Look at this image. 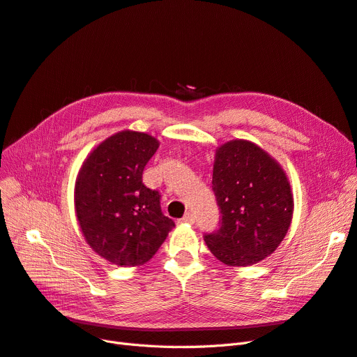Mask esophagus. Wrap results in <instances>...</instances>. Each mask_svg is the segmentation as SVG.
I'll return each mask as SVG.
<instances>
[{"mask_svg": "<svg viewBox=\"0 0 357 357\" xmlns=\"http://www.w3.org/2000/svg\"><path fill=\"white\" fill-rule=\"evenodd\" d=\"M181 222H183V223H194V222H195V218H194L192 213H187L185 216H183V218L181 219Z\"/></svg>", "mask_w": 357, "mask_h": 357, "instance_id": "34e87169", "label": "esophagus"}]
</instances>
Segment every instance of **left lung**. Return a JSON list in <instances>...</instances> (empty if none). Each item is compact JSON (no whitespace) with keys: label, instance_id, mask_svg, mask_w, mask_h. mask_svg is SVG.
Masks as SVG:
<instances>
[{"label":"left lung","instance_id":"left-lung-1","mask_svg":"<svg viewBox=\"0 0 357 357\" xmlns=\"http://www.w3.org/2000/svg\"><path fill=\"white\" fill-rule=\"evenodd\" d=\"M212 188L219 229L204 235L212 255L228 266H250L271 256L291 225V187L280 163L259 145L234 139L216 150Z\"/></svg>","mask_w":357,"mask_h":357}]
</instances>
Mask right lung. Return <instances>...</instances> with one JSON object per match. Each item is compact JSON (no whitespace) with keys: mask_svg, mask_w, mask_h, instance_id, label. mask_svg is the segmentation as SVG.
<instances>
[{"mask_svg":"<svg viewBox=\"0 0 357 357\" xmlns=\"http://www.w3.org/2000/svg\"><path fill=\"white\" fill-rule=\"evenodd\" d=\"M158 141L122 130L92 150L79 170L75 210L86 243L117 266H141L160 248L175 222L162 213L160 195L142 183Z\"/></svg>","mask_w":357,"mask_h":357,"instance_id":"add662e5","label":"right lung"}]
</instances>
